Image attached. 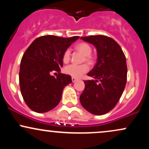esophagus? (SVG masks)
Here are the masks:
<instances>
[{
	"label": "esophagus",
	"instance_id": "34e87169",
	"mask_svg": "<svg viewBox=\"0 0 149 149\" xmlns=\"http://www.w3.org/2000/svg\"><path fill=\"white\" fill-rule=\"evenodd\" d=\"M77 80H78V79H77V78H73V77H72V81L73 82V83H74V82H76Z\"/></svg>",
	"mask_w": 149,
	"mask_h": 149
}]
</instances>
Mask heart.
<instances>
[{"instance_id":"obj_1","label":"heart","mask_w":149,"mask_h":149,"mask_svg":"<svg viewBox=\"0 0 149 149\" xmlns=\"http://www.w3.org/2000/svg\"><path fill=\"white\" fill-rule=\"evenodd\" d=\"M76 49L81 52L83 55L85 56V61L90 63V64L92 63V58L90 56L92 52V48L88 43L80 42V43L76 45ZM70 54H71L70 49H66L64 52V54H63V61L64 62H68L69 61ZM88 70L89 66L87 64H70L65 68L64 71L66 74L70 75V76L73 77V78H79V77L83 76L84 73L88 72Z\"/></svg>"}]
</instances>
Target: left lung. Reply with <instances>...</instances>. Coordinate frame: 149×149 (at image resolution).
<instances>
[{
    "mask_svg": "<svg viewBox=\"0 0 149 149\" xmlns=\"http://www.w3.org/2000/svg\"><path fill=\"white\" fill-rule=\"evenodd\" d=\"M95 47L97 63L88 73L80 102L85 110L102 116L112 110L120 98L127 82L126 58L118 44L111 38L97 35L81 37Z\"/></svg>",
    "mask_w": 149,
    "mask_h": 149,
    "instance_id": "8db88e82",
    "label": "left lung"
}]
</instances>
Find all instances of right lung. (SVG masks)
<instances>
[{
	"instance_id": "1",
	"label": "right lung",
	"mask_w": 149,
	"mask_h": 149,
	"mask_svg": "<svg viewBox=\"0 0 149 149\" xmlns=\"http://www.w3.org/2000/svg\"><path fill=\"white\" fill-rule=\"evenodd\" d=\"M79 36H44L34 40L22 58L19 85L24 100L36 113L52 110L60 102L63 90L71 77L60 73L63 54ZM58 73L57 77L52 74Z\"/></svg>"
}]
</instances>
